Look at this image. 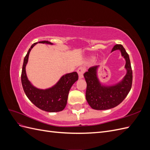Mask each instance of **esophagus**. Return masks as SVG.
I'll list each match as a JSON object with an SVG mask.
<instances>
[{"label": "esophagus", "instance_id": "1", "mask_svg": "<svg viewBox=\"0 0 150 150\" xmlns=\"http://www.w3.org/2000/svg\"><path fill=\"white\" fill-rule=\"evenodd\" d=\"M84 72V69L83 67H81L79 68H78V75H79V78L81 79H83V74Z\"/></svg>", "mask_w": 150, "mask_h": 150}]
</instances>
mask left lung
I'll list each match as a JSON object with an SVG mask.
<instances>
[{"instance_id":"8db88e82","label":"left lung","mask_w":150,"mask_h":150,"mask_svg":"<svg viewBox=\"0 0 150 150\" xmlns=\"http://www.w3.org/2000/svg\"><path fill=\"white\" fill-rule=\"evenodd\" d=\"M118 50L121 52L126 64L125 69L126 73L118 83L106 85L101 83L98 76L99 66L91 67L84 74L87 83L86 98L89 105L94 110H106L117 106L124 100L130 91L133 81V72L131 69L129 55L123 46L116 44L111 52Z\"/></svg>"}]
</instances>
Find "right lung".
<instances>
[{"instance_id": "obj_1", "label": "right lung", "mask_w": 150, "mask_h": 150, "mask_svg": "<svg viewBox=\"0 0 150 150\" xmlns=\"http://www.w3.org/2000/svg\"><path fill=\"white\" fill-rule=\"evenodd\" d=\"M38 43L53 44L47 40H44L32 45L24 58L22 66L21 74L22 87L27 97L35 106L40 110L50 112L61 111L66 106L68 94L71 88L76 81L78 80V74L76 72L67 73L61 76L59 80L51 88L45 89L36 88L28 79L25 67L28 62L31 49Z\"/></svg>"}]
</instances>
